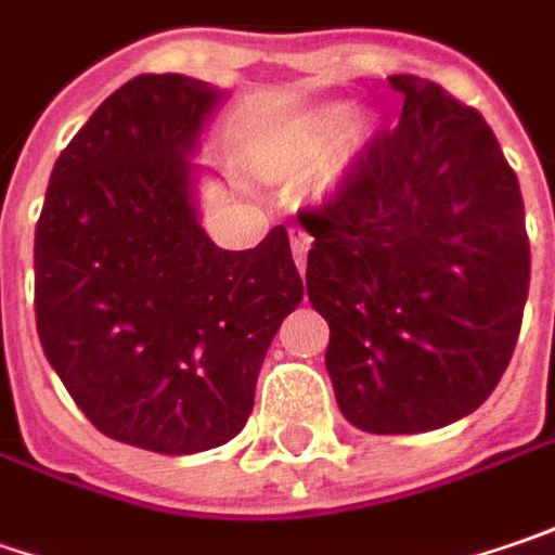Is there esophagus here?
Masks as SVG:
<instances>
[{
  "label": "esophagus",
  "mask_w": 555,
  "mask_h": 555,
  "mask_svg": "<svg viewBox=\"0 0 555 555\" xmlns=\"http://www.w3.org/2000/svg\"><path fill=\"white\" fill-rule=\"evenodd\" d=\"M309 246H312V236L306 234L302 228H291V249H293V259H296V268H299V271L306 268Z\"/></svg>",
  "instance_id": "1"
}]
</instances>
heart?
Listing matches in <instances>:
<instances>
[{
    "mask_svg": "<svg viewBox=\"0 0 555 555\" xmlns=\"http://www.w3.org/2000/svg\"><path fill=\"white\" fill-rule=\"evenodd\" d=\"M349 125H352V108L347 102H327V105L312 108L306 118H299L291 127L281 150L271 158V168L278 175H287V178H302V175L319 171L321 165L334 155V150L340 146V140L347 137ZM362 143H365V130L356 127L344 158H349Z\"/></svg>",
    "mask_w": 555,
    "mask_h": 555,
    "instance_id": "heart-1",
    "label": "heart"
}]
</instances>
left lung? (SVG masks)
<instances>
[{
    "mask_svg": "<svg viewBox=\"0 0 555 555\" xmlns=\"http://www.w3.org/2000/svg\"><path fill=\"white\" fill-rule=\"evenodd\" d=\"M397 127L296 218L315 236L306 291L331 327L337 405L369 434H422L493 393L531 281L513 165L472 105L393 74Z\"/></svg>",
    "mask_w": 555,
    "mask_h": 555,
    "instance_id": "8db88e82",
    "label": "left lung"
}]
</instances>
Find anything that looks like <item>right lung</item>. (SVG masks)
<instances>
[{
	"mask_svg": "<svg viewBox=\"0 0 555 555\" xmlns=\"http://www.w3.org/2000/svg\"><path fill=\"white\" fill-rule=\"evenodd\" d=\"M218 99L183 74L118 87L59 155L34 243L49 365L105 437L165 456L243 430L302 299L284 224L240 253L199 228L186 153Z\"/></svg>",
	"mask_w": 555,
	"mask_h": 555,
	"instance_id": "1",
	"label": "right lung"
}]
</instances>
